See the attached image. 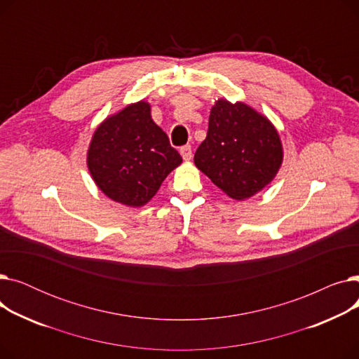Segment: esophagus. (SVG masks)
Returning <instances> with one entry per match:
<instances>
[{
	"label": "esophagus",
	"mask_w": 359,
	"mask_h": 359,
	"mask_svg": "<svg viewBox=\"0 0 359 359\" xmlns=\"http://www.w3.org/2000/svg\"><path fill=\"white\" fill-rule=\"evenodd\" d=\"M180 154H182V157H183V160H191L192 158V156H194V153H192V147L191 145H183L182 148H180Z\"/></svg>",
	"instance_id": "obj_1"
}]
</instances>
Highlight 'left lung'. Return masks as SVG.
<instances>
[{"instance_id":"1","label":"left lung","mask_w":359,"mask_h":359,"mask_svg":"<svg viewBox=\"0 0 359 359\" xmlns=\"http://www.w3.org/2000/svg\"><path fill=\"white\" fill-rule=\"evenodd\" d=\"M196 167L233 199L262 191L278 173L282 145L276 129L244 103L218 100L208 134L195 153Z\"/></svg>"}]
</instances>
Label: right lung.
I'll return each mask as SVG.
<instances>
[{
  "mask_svg": "<svg viewBox=\"0 0 359 359\" xmlns=\"http://www.w3.org/2000/svg\"><path fill=\"white\" fill-rule=\"evenodd\" d=\"M180 163V154L151 119L145 102L129 104L107 118L94 132L87 157L102 192L129 206L145 205Z\"/></svg>",
  "mask_w": 359,
  "mask_h": 359,
  "instance_id": "obj_1",
  "label": "right lung"
}]
</instances>
